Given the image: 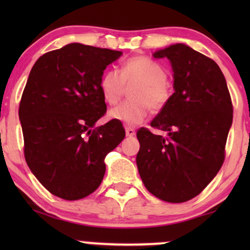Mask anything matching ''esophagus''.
<instances>
[{"instance_id":"obj_1","label":"esophagus","mask_w":250,"mask_h":250,"mask_svg":"<svg viewBox=\"0 0 250 250\" xmlns=\"http://www.w3.org/2000/svg\"><path fill=\"white\" fill-rule=\"evenodd\" d=\"M125 135H127V136H134L135 135V129L134 128H130V127H127L125 128Z\"/></svg>"}]
</instances>
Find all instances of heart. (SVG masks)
<instances>
[{"label":"heart","mask_w":250,"mask_h":250,"mask_svg":"<svg viewBox=\"0 0 250 250\" xmlns=\"http://www.w3.org/2000/svg\"><path fill=\"white\" fill-rule=\"evenodd\" d=\"M130 90V101L109 111V119L135 125L141 123L149 113V108L161 111L173 95V89L167 81L165 68L146 56H131L121 64L120 71L108 69L100 81L101 93L105 102L115 105L122 99L125 87Z\"/></svg>","instance_id":"1"}]
</instances>
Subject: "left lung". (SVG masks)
Returning <instances> with one entry per match:
<instances>
[{"label":"left lung","mask_w":250,"mask_h":250,"mask_svg":"<svg viewBox=\"0 0 250 250\" xmlns=\"http://www.w3.org/2000/svg\"><path fill=\"white\" fill-rule=\"evenodd\" d=\"M154 57H167L174 71L175 93L150 123L168 136L140 128L136 165L149 193L166 202H186L222 167L233 103L220 67L203 54L177 43Z\"/></svg>","instance_id":"left-lung-1"}]
</instances>
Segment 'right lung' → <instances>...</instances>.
Segmentation results:
<instances>
[{
  "instance_id": "right-lung-1",
  "label": "right lung",
  "mask_w": 250,
  "mask_h": 250,
  "mask_svg": "<svg viewBox=\"0 0 250 250\" xmlns=\"http://www.w3.org/2000/svg\"><path fill=\"white\" fill-rule=\"evenodd\" d=\"M122 51L70 43L35 62L20 102L24 159L51 194L74 201L99 188L104 159L125 139L122 123L94 128L107 104L100 81Z\"/></svg>"
}]
</instances>
